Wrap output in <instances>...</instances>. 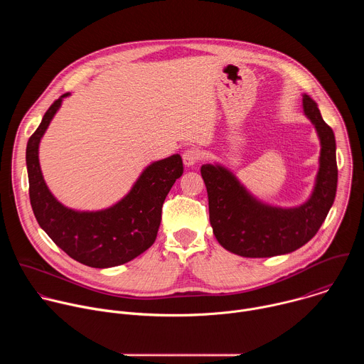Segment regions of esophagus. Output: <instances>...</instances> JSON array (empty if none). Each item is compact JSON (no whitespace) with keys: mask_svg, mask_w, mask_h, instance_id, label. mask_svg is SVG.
I'll use <instances>...</instances> for the list:
<instances>
[{"mask_svg":"<svg viewBox=\"0 0 364 364\" xmlns=\"http://www.w3.org/2000/svg\"><path fill=\"white\" fill-rule=\"evenodd\" d=\"M203 159V152L196 148V146H191V148H187L183 154V161L187 167H191L194 164H197L200 160Z\"/></svg>","mask_w":364,"mask_h":364,"instance_id":"obj_1","label":"esophagus"}]
</instances>
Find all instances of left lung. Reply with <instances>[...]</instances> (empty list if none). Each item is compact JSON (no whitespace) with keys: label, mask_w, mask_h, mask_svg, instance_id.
I'll return each mask as SVG.
<instances>
[{"label":"left lung","mask_w":364,"mask_h":364,"mask_svg":"<svg viewBox=\"0 0 364 364\" xmlns=\"http://www.w3.org/2000/svg\"><path fill=\"white\" fill-rule=\"evenodd\" d=\"M304 112L316 125L321 141L320 171L311 198L295 209H279L256 201L237 180L219 166L205 164L200 173L209 196L210 225L218 242L245 257L289 253L313 239L336 198L337 160L333 129L317 103L304 95Z\"/></svg>","instance_id":"8db88e82"}]
</instances>
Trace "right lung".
I'll return each mask as SVG.
<instances>
[{
    "mask_svg": "<svg viewBox=\"0 0 364 364\" xmlns=\"http://www.w3.org/2000/svg\"><path fill=\"white\" fill-rule=\"evenodd\" d=\"M68 95L51 103L27 142L28 194L34 216L48 237L75 261L92 268L127 264L145 252L157 237L163 203L183 174V160L176 154L152 163L128 196L107 210L68 209L48 191L38 164L40 138Z\"/></svg>",
    "mask_w": 364,
    "mask_h": 364,
    "instance_id": "right-lung-1",
    "label": "right lung"
}]
</instances>
